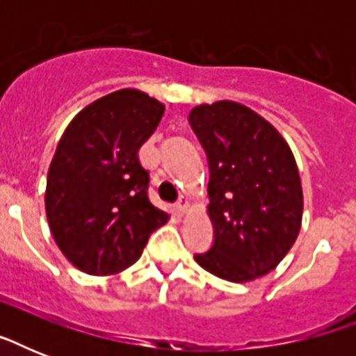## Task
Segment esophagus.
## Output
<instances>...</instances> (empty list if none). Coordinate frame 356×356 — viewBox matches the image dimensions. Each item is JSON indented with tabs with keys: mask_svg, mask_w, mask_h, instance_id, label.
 <instances>
[{
	"mask_svg": "<svg viewBox=\"0 0 356 356\" xmlns=\"http://www.w3.org/2000/svg\"><path fill=\"white\" fill-rule=\"evenodd\" d=\"M188 200H186V197H181V200L175 203V211H177V214H184V212L188 211Z\"/></svg>",
	"mask_w": 356,
	"mask_h": 356,
	"instance_id": "1",
	"label": "esophagus"
}]
</instances>
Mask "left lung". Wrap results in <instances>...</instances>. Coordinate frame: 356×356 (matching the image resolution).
Listing matches in <instances>:
<instances>
[{
    "label": "left lung",
    "mask_w": 356,
    "mask_h": 356,
    "mask_svg": "<svg viewBox=\"0 0 356 356\" xmlns=\"http://www.w3.org/2000/svg\"><path fill=\"white\" fill-rule=\"evenodd\" d=\"M209 161L214 243L195 262L212 275L248 282L281 262L301 229L303 190L290 145L270 122L234 102L190 111Z\"/></svg>",
    "instance_id": "1"
}]
</instances>
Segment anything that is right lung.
<instances>
[{
    "mask_svg": "<svg viewBox=\"0 0 356 356\" xmlns=\"http://www.w3.org/2000/svg\"><path fill=\"white\" fill-rule=\"evenodd\" d=\"M164 105L134 88L90 103L64 131L47 172L46 214L66 259L90 275H113L140 259L168 214L151 205L138 149Z\"/></svg>",
    "mask_w": 356,
    "mask_h": 356,
    "instance_id": "right-lung-1",
    "label": "right lung"
}]
</instances>
